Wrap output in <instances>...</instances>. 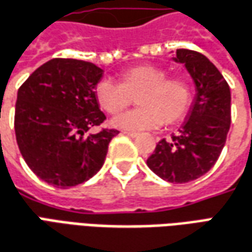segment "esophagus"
I'll list each match as a JSON object with an SVG mask.
<instances>
[{
    "instance_id": "1",
    "label": "esophagus",
    "mask_w": 252,
    "mask_h": 252,
    "mask_svg": "<svg viewBox=\"0 0 252 252\" xmlns=\"http://www.w3.org/2000/svg\"><path fill=\"white\" fill-rule=\"evenodd\" d=\"M124 135L129 136V138H138L139 136L138 132H129V131H124Z\"/></svg>"
}]
</instances>
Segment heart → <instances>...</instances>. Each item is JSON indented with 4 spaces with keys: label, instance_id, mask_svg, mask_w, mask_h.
Segmentation results:
<instances>
[{
    "label": "heart",
    "instance_id": "1",
    "mask_svg": "<svg viewBox=\"0 0 252 252\" xmlns=\"http://www.w3.org/2000/svg\"><path fill=\"white\" fill-rule=\"evenodd\" d=\"M102 110L117 116L135 96L138 109L116 117L112 124L126 131H143L184 119L192 102V90L186 79L166 77V71L151 64L126 68L119 73V84L103 79L94 89Z\"/></svg>",
    "mask_w": 252,
    "mask_h": 252
}]
</instances>
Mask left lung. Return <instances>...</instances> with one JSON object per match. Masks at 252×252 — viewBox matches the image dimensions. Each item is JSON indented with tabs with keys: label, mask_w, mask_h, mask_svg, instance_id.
<instances>
[{
	"label": "left lung",
	"mask_w": 252,
	"mask_h": 252,
	"mask_svg": "<svg viewBox=\"0 0 252 252\" xmlns=\"http://www.w3.org/2000/svg\"><path fill=\"white\" fill-rule=\"evenodd\" d=\"M175 63L184 64L195 84L187 119L170 140H159L147 166L169 183H188L207 173L224 149L230 126V90L206 56L177 49Z\"/></svg>",
	"instance_id": "obj_1"
}]
</instances>
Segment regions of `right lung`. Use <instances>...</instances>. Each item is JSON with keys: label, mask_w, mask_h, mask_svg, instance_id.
<instances>
[{"label": "right lung", "mask_w": 252, "mask_h": 252, "mask_svg": "<svg viewBox=\"0 0 252 252\" xmlns=\"http://www.w3.org/2000/svg\"><path fill=\"white\" fill-rule=\"evenodd\" d=\"M103 69L93 63L53 59L17 91L15 132L19 150L35 175L68 188L91 179L105 162L117 129L89 133L106 116L94 89Z\"/></svg>", "instance_id": "obj_1"}]
</instances>
